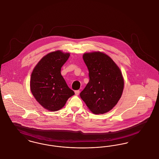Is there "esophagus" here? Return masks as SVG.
Masks as SVG:
<instances>
[{"mask_svg": "<svg viewBox=\"0 0 159 159\" xmlns=\"http://www.w3.org/2000/svg\"><path fill=\"white\" fill-rule=\"evenodd\" d=\"M79 93H80V90H75V95H78L79 94Z\"/></svg>", "mask_w": 159, "mask_h": 159, "instance_id": "obj_1", "label": "esophagus"}]
</instances>
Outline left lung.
Returning <instances> with one entry per match:
<instances>
[{
    "label": "left lung",
    "mask_w": 159,
    "mask_h": 159,
    "mask_svg": "<svg viewBox=\"0 0 159 159\" xmlns=\"http://www.w3.org/2000/svg\"><path fill=\"white\" fill-rule=\"evenodd\" d=\"M83 58L90 80L80 97L93 114L108 112L121 97L124 89L122 73L112 59L102 52L84 53Z\"/></svg>",
    "instance_id": "8db88e82"
}]
</instances>
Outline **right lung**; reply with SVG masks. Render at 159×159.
<instances>
[{
    "label": "right lung",
    "mask_w": 159,
    "mask_h": 159,
    "mask_svg": "<svg viewBox=\"0 0 159 159\" xmlns=\"http://www.w3.org/2000/svg\"><path fill=\"white\" fill-rule=\"evenodd\" d=\"M69 56V53L60 50L50 52L40 60L32 71L31 92L37 102L48 111H59L75 94L60 72Z\"/></svg>",
    "instance_id": "1"
}]
</instances>
